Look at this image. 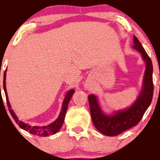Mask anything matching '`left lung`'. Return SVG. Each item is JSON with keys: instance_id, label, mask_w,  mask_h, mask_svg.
<instances>
[{"instance_id": "left-lung-1", "label": "left lung", "mask_w": 160, "mask_h": 160, "mask_svg": "<svg viewBox=\"0 0 160 160\" xmlns=\"http://www.w3.org/2000/svg\"><path fill=\"white\" fill-rule=\"evenodd\" d=\"M134 48L142 54V58L146 62L143 88L136 102L128 109L118 111L112 116H106L101 110L95 96L94 94L88 95L90 112L93 123L98 131L106 136H116L136 126L142 119L152 100L154 91L152 63L135 36H134Z\"/></svg>"}]
</instances>
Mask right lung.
I'll use <instances>...</instances> for the list:
<instances>
[{
  "label": "right lung",
  "mask_w": 160,
  "mask_h": 160,
  "mask_svg": "<svg viewBox=\"0 0 160 160\" xmlns=\"http://www.w3.org/2000/svg\"><path fill=\"white\" fill-rule=\"evenodd\" d=\"M5 77H6V69L5 71H4V82H3L4 85H3V86H4V92H5L6 102H7L8 107L9 108V112H10L11 115H12V116L13 117V119H15V123H16L17 124H18V126H19L22 129L25 130V131H28L29 133H30V134H34V135L41 136V137H47V136L56 134V133L59 131L61 127L62 126L63 122H64L65 116H66V111H67L68 105H69V101H70L71 98H72V94H73V93L75 92V91H74V90H70V91L66 94L64 101H63L62 108V111L61 112H60L59 116H58V119H57L54 123H51V124L48 125V126L32 127L29 124H26V123H24L23 122L18 120V119L15 115L14 112L12 111V109H11V105L8 102V98L7 91H6ZM0 91H1V85H0Z\"/></svg>",
  "instance_id": "obj_1"
}]
</instances>
